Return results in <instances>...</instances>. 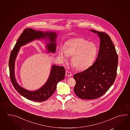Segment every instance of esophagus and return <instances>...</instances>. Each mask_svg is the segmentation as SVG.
<instances>
[{
	"mask_svg": "<svg viewBox=\"0 0 130 130\" xmlns=\"http://www.w3.org/2000/svg\"><path fill=\"white\" fill-rule=\"evenodd\" d=\"M66 76H68V77H71V76H72V74H71V73L70 72H69V71H66Z\"/></svg>",
	"mask_w": 130,
	"mask_h": 130,
	"instance_id": "esophagus-1",
	"label": "esophagus"
}]
</instances>
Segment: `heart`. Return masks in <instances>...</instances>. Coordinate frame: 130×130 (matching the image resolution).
<instances>
[{
    "mask_svg": "<svg viewBox=\"0 0 130 130\" xmlns=\"http://www.w3.org/2000/svg\"><path fill=\"white\" fill-rule=\"evenodd\" d=\"M98 53L97 45L82 38L69 39L64 46L59 48L58 55L64 61L68 56H72L71 64L75 70L83 71L93 63Z\"/></svg>",
    "mask_w": 130,
    "mask_h": 130,
    "instance_id": "heart-1",
    "label": "heart"
}]
</instances>
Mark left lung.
<instances>
[{"label":"left lung","mask_w":130,"mask_h":130,"mask_svg":"<svg viewBox=\"0 0 130 130\" xmlns=\"http://www.w3.org/2000/svg\"><path fill=\"white\" fill-rule=\"evenodd\" d=\"M91 30L97 33L100 40L97 59L88 69L73 76L75 93L84 100L96 99L106 92L115 81L118 64V54L109 36L105 32Z\"/></svg>","instance_id":"8db88e82"}]
</instances>
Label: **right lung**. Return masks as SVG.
Masks as SVG:
<instances>
[{"mask_svg":"<svg viewBox=\"0 0 130 130\" xmlns=\"http://www.w3.org/2000/svg\"><path fill=\"white\" fill-rule=\"evenodd\" d=\"M57 36L55 32H43L41 30H34L31 28L25 29L18 39L11 53L9 67L11 83L16 90L22 96L28 100L36 102H42L48 100L55 91L57 84L64 79L65 69L63 66L53 65L49 78L44 86L34 91L27 90L20 86L17 83L14 73L15 62L20 47L35 39H44L47 41L48 38L50 43L47 42L46 46L47 51L49 53H55L56 50V39Z\"/></svg>","mask_w":130,"mask_h":130,"instance_id":"add662e5","label":"right lung"}]
</instances>
